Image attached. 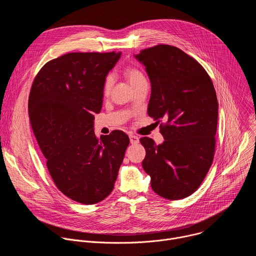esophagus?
<instances>
[{
	"mask_svg": "<svg viewBox=\"0 0 256 256\" xmlns=\"http://www.w3.org/2000/svg\"><path fill=\"white\" fill-rule=\"evenodd\" d=\"M138 138L136 136H134V134H130V144H138Z\"/></svg>",
	"mask_w": 256,
	"mask_h": 256,
	"instance_id": "1",
	"label": "esophagus"
}]
</instances>
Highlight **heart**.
Here are the masks:
<instances>
[{"instance_id":"obj_1","label":"heart","mask_w":256,"mask_h":256,"mask_svg":"<svg viewBox=\"0 0 256 256\" xmlns=\"http://www.w3.org/2000/svg\"><path fill=\"white\" fill-rule=\"evenodd\" d=\"M124 76H126V78L128 79V83L130 84V86L132 88L134 86L138 85L140 83L146 81V78L142 75V72L140 70H138L136 68H132V66H128L124 70ZM112 84H114L112 77L107 76L105 78V81H104V84H103V94L105 96H107L109 94V92H110V90L112 88Z\"/></svg>"}]
</instances>
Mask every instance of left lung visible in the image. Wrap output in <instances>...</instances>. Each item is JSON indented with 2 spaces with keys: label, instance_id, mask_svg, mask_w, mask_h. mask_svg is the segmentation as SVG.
I'll return each instance as SVG.
<instances>
[{
  "label": "left lung",
  "instance_id": "obj_1",
  "mask_svg": "<svg viewBox=\"0 0 256 256\" xmlns=\"http://www.w3.org/2000/svg\"><path fill=\"white\" fill-rule=\"evenodd\" d=\"M134 58L151 82L148 114L161 126L164 142L140 138L142 163L152 190L171 200L188 198L204 179L214 159L218 100L206 70L181 50L159 44Z\"/></svg>",
  "mask_w": 256,
  "mask_h": 256
}]
</instances>
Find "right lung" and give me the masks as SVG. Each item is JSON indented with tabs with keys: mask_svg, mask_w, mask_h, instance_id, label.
Returning <instances> with one entry per match:
<instances>
[{
	"mask_svg": "<svg viewBox=\"0 0 256 256\" xmlns=\"http://www.w3.org/2000/svg\"><path fill=\"white\" fill-rule=\"evenodd\" d=\"M122 52H70L46 62L28 99L33 132L58 188L93 204L114 188L130 144L122 130L98 138L94 114L103 102V84Z\"/></svg>",
	"mask_w": 256,
	"mask_h": 256,
	"instance_id": "1",
	"label": "right lung"
}]
</instances>
